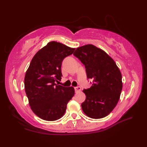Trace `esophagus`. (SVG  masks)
I'll return each instance as SVG.
<instances>
[{"label": "esophagus", "mask_w": 147, "mask_h": 147, "mask_svg": "<svg viewBox=\"0 0 147 147\" xmlns=\"http://www.w3.org/2000/svg\"><path fill=\"white\" fill-rule=\"evenodd\" d=\"M74 90H75V92H78V91H80V90H81V87H80V86L74 87Z\"/></svg>", "instance_id": "esophagus-1"}]
</instances>
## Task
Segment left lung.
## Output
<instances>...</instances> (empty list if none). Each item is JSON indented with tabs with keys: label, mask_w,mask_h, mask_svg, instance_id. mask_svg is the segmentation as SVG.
Listing matches in <instances>:
<instances>
[{
	"label": "left lung",
	"mask_w": 147,
	"mask_h": 147,
	"mask_svg": "<svg viewBox=\"0 0 147 147\" xmlns=\"http://www.w3.org/2000/svg\"><path fill=\"white\" fill-rule=\"evenodd\" d=\"M73 55L85 65L92 86L84 89L86 99L82 108L87 116L100 119L116 106L123 88L122 75L114 61L103 50L92 44L77 48Z\"/></svg>",
	"instance_id": "8db88e82"
}]
</instances>
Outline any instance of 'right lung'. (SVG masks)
Segmentation results:
<instances>
[{"label": "right lung", "instance_id": "1", "mask_svg": "<svg viewBox=\"0 0 147 147\" xmlns=\"http://www.w3.org/2000/svg\"><path fill=\"white\" fill-rule=\"evenodd\" d=\"M75 49L51 42L34 55L24 77V89L29 104L37 116L48 121L63 116L74 95L73 87L55 83L61 80L63 59Z\"/></svg>", "mask_w": 147, "mask_h": 147}]
</instances>
